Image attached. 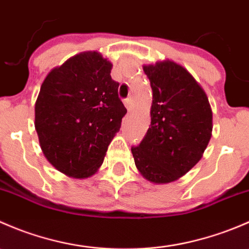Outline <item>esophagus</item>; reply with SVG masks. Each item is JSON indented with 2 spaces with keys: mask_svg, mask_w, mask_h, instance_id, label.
<instances>
[{
  "mask_svg": "<svg viewBox=\"0 0 249 249\" xmlns=\"http://www.w3.org/2000/svg\"><path fill=\"white\" fill-rule=\"evenodd\" d=\"M124 105H125V107H126L127 110L131 109V107H132V101H131V99H126V100H125Z\"/></svg>",
  "mask_w": 249,
  "mask_h": 249,
  "instance_id": "34e87169",
  "label": "esophagus"
}]
</instances>
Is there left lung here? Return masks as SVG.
Returning a JSON list of instances; mask_svg holds the SVG:
<instances>
[{
    "label": "left lung",
    "mask_w": 249,
    "mask_h": 249,
    "mask_svg": "<svg viewBox=\"0 0 249 249\" xmlns=\"http://www.w3.org/2000/svg\"><path fill=\"white\" fill-rule=\"evenodd\" d=\"M143 71L153 90L150 125L131 152L145 179L170 183L202 158L212 136V109L199 83L180 65L166 60Z\"/></svg>",
    "instance_id": "left-lung-1"
}]
</instances>
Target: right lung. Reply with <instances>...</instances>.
Segmentation results:
<instances>
[{
  "label": "right lung",
  "mask_w": 249,
  "mask_h": 249,
  "mask_svg": "<svg viewBox=\"0 0 249 249\" xmlns=\"http://www.w3.org/2000/svg\"><path fill=\"white\" fill-rule=\"evenodd\" d=\"M112 64L97 52L74 55L42 83L35 127L48 161L60 172L88 178L104 162L126 108Z\"/></svg>",
  "instance_id": "add662e5"
}]
</instances>
